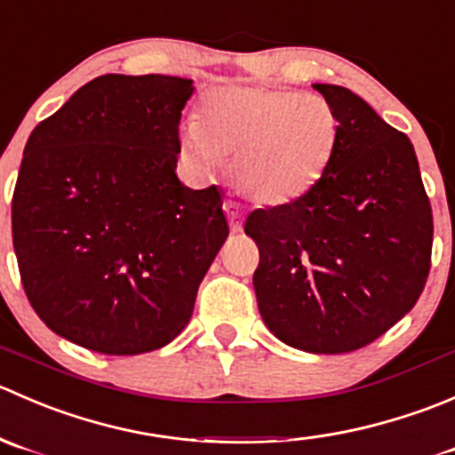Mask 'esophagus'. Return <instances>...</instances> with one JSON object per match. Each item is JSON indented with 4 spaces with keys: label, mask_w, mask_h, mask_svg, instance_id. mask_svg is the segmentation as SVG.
<instances>
[{
    "label": "esophagus",
    "mask_w": 455,
    "mask_h": 455,
    "mask_svg": "<svg viewBox=\"0 0 455 455\" xmlns=\"http://www.w3.org/2000/svg\"><path fill=\"white\" fill-rule=\"evenodd\" d=\"M223 210H226L228 221H229V228H232V232H241V229H243V212H241V208H238L236 204H232V201H228V204L223 205Z\"/></svg>",
    "instance_id": "34e87169"
}]
</instances>
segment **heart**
I'll return each mask as SVG.
<instances>
[{
  "label": "heart",
  "instance_id": "obj_1",
  "mask_svg": "<svg viewBox=\"0 0 455 455\" xmlns=\"http://www.w3.org/2000/svg\"><path fill=\"white\" fill-rule=\"evenodd\" d=\"M339 137V115L321 94L221 85L205 97L201 121L190 119L179 128V150L199 170L232 155V186L254 204L278 208L321 181Z\"/></svg>",
  "mask_w": 455,
  "mask_h": 455
}]
</instances>
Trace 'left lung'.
I'll return each instance as SVG.
<instances>
[{
  "label": "left lung",
  "instance_id": "8db88e82",
  "mask_svg": "<svg viewBox=\"0 0 455 455\" xmlns=\"http://www.w3.org/2000/svg\"><path fill=\"white\" fill-rule=\"evenodd\" d=\"M340 137L321 181L299 201L254 210V291L278 340L309 354L374 343L422 294L434 219L407 134L343 85L314 84Z\"/></svg>",
  "mask_w": 455,
  "mask_h": 455
}]
</instances>
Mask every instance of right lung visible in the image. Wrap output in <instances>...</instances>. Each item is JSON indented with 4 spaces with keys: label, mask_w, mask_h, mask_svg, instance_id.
I'll return each mask as SVG.
<instances>
[{
    "label": "right lung",
    "mask_w": 455,
    "mask_h": 455,
    "mask_svg": "<svg viewBox=\"0 0 455 455\" xmlns=\"http://www.w3.org/2000/svg\"><path fill=\"white\" fill-rule=\"evenodd\" d=\"M192 79L101 75L30 132L12 195L26 296L55 334L110 356L177 339L229 228L217 186L177 177Z\"/></svg>",
    "instance_id": "add662e5"
}]
</instances>
